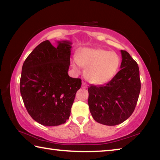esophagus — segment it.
Here are the masks:
<instances>
[{
  "label": "esophagus",
  "mask_w": 160,
  "mask_h": 160,
  "mask_svg": "<svg viewBox=\"0 0 160 160\" xmlns=\"http://www.w3.org/2000/svg\"><path fill=\"white\" fill-rule=\"evenodd\" d=\"M82 88H88V85H87V84H86L85 82H82Z\"/></svg>",
  "instance_id": "obj_1"
}]
</instances>
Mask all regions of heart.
I'll return each mask as SVG.
<instances>
[{"instance_id": "obj_1", "label": "heart", "mask_w": 160, "mask_h": 160, "mask_svg": "<svg viewBox=\"0 0 160 160\" xmlns=\"http://www.w3.org/2000/svg\"><path fill=\"white\" fill-rule=\"evenodd\" d=\"M85 68V77L92 84L100 85L110 80L120 66V58L114 52L101 48H83L77 59L72 61V67L79 72V66Z\"/></svg>"}]
</instances>
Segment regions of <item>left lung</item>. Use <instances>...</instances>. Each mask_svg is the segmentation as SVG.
Instances as JSON below:
<instances>
[{"instance_id":"8db88e82","label":"left lung","mask_w":160,"mask_h":160,"mask_svg":"<svg viewBox=\"0 0 160 160\" xmlns=\"http://www.w3.org/2000/svg\"><path fill=\"white\" fill-rule=\"evenodd\" d=\"M121 70L110 82L88 88V105L94 120L105 125H119L133 113L140 92L138 63L121 50Z\"/></svg>"}]
</instances>
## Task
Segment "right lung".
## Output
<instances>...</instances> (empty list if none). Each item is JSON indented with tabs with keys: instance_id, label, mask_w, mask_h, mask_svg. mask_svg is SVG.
I'll return each mask as SVG.
<instances>
[{
	"instance_id": "add662e5",
	"label": "right lung",
	"mask_w": 160,
	"mask_h": 160,
	"mask_svg": "<svg viewBox=\"0 0 160 160\" xmlns=\"http://www.w3.org/2000/svg\"><path fill=\"white\" fill-rule=\"evenodd\" d=\"M54 47L45 40L32 50L22 65L20 90L25 108L40 125L57 126L69 119L80 78L68 74L72 42L58 41Z\"/></svg>"
}]
</instances>
